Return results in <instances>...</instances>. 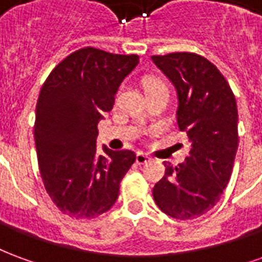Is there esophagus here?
<instances>
[{"label": "esophagus", "mask_w": 262, "mask_h": 262, "mask_svg": "<svg viewBox=\"0 0 262 262\" xmlns=\"http://www.w3.org/2000/svg\"><path fill=\"white\" fill-rule=\"evenodd\" d=\"M150 156L146 153H142V151H139V153L136 154V163L137 164H146V163H148L150 161Z\"/></svg>", "instance_id": "1"}]
</instances>
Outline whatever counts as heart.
Instances as JSON below:
<instances>
[{
	"instance_id": "b5f03b06",
	"label": "heart",
	"mask_w": 262,
	"mask_h": 262,
	"mask_svg": "<svg viewBox=\"0 0 262 262\" xmlns=\"http://www.w3.org/2000/svg\"><path fill=\"white\" fill-rule=\"evenodd\" d=\"M157 85H163V82L159 80H156V78H150L144 82V86H146V90L148 88H153V86H157Z\"/></svg>"
}]
</instances>
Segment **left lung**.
<instances>
[{
    "instance_id": "8db88e82",
    "label": "left lung",
    "mask_w": 262,
    "mask_h": 262,
    "mask_svg": "<svg viewBox=\"0 0 262 262\" xmlns=\"http://www.w3.org/2000/svg\"><path fill=\"white\" fill-rule=\"evenodd\" d=\"M177 91V123L191 142L189 156L153 188L157 206L174 219L199 217L229 184L238 146L237 103L216 66L195 53L151 56Z\"/></svg>"
}]
</instances>
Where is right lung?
I'll list each match as a JSON object with an SVG mask.
<instances>
[{"label":"right lung","instance_id":"add662e5","mask_svg":"<svg viewBox=\"0 0 262 262\" xmlns=\"http://www.w3.org/2000/svg\"><path fill=\"white\" fill-rule=\"evenodd\" d=\"M137 64L136 54L80 49L54 67L40 90L35 120L39 170L49 196L71 217L92 219L108 212L136 160L130 150L106 146L99 156L97 126Z\"/></svg>","mask_w":262,"mask_h":262}]
</instances>
